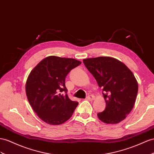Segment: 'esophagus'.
Returning <instances> with one entry per match:
<instances>
[{"label": "esophagus", "mask_w": 154, "mask_h": 154, "mask_svg": "<svg viewBox=\"0 0 154 154\" xmlns=\"http://www.w3.org/2000/svg\"><path fill=\"white\" fill-rule=\"evenodd\" d=\"M86 100L89 101H93L94 100V96L93 95H88L86 97Z\"/></svg>", "instance_id": "obj_1"}]
</instances>
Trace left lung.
<instances>
[{
  "label": "left lung",
  "mask_w": 154,
  "mask_h": 154,
  "mask_svg": "<svg viewBox=\"0 0 154 154\" xmlns=\"http://www.w3.org/2000/svg\"><path fill=\"white\" fill-rule=\"evenodd\" d=\"M83 62L103 90L106 107L97 113L98 118L108 124L124 120L132 111L138 92V82L131 71L110 57L86 58Z\"/></svg>",
  "instance_id": "8db88e82"
}]
</instances>
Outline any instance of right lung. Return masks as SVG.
<instances>
[{
  "label": "right lung",
  "instance_id": "right-lung-1",
  "mask_svg": "<svg viewBox=\"0 0 154 154\" xmlns=\"http://www.w3.org/2000/svg\"><path fill=\"white\" fill-rule=\"evenodd\" d=\"M81 62L71 58L49 56L31 71L26 79L27 99L33 111L45 123L60 125L72 116L78 102L66 93L65 79Z\"/></svg>",
  "mask_w": 154,
  "mask_h": 154
}]
</instances>
